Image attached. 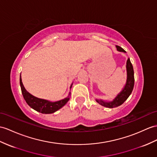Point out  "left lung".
Masks as SVG:
<instances>
[{
	"instance_id": "obj_1",
	"label": "left lung",
	"mask_w": 157,
	"mask_h": 157,
	"mask_svg": "<svg viewBox=\"0 0 157 157\" xmlns=\"http://www.w3.org/2000/svg\"><path fill=\"white\" fill-rule=\"evenodd\" d=\"M118 51L126 52L123 48H122L119 46H116ZM127 82L124 85L123 89L117 94V96L114 98L112 101H105L101 99H96V101L101 105L108 108H114L123 104L124 102L127 100L131 94L133 90L134 85H135V77H134V70L130 59L127 60Z\"/></svg>"
}]
</instances>
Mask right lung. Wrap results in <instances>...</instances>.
Returning <instances> with one entry per match:
<instances>
[{"label": "right lung", "instance_id": "obj_1", "mask_svg": "<svg viewBox=\"0 0 157 157\" xmlns=\"http://www.w3.org/2000/svg\"><path fill=\"white\" fill-rule=\"evenodd\" d=\"M20 85L21 88L22 94L23 95V97L26 103H27L30 107L33 109L34 110H35L37 112H39L43 114H51L57 111V110L62 108L63 106L67 104V102L69 101L70 99L69 95L71 93H69V94H68V96L67 98L55 102H52L48 100H45V99L39 98L34 97L33 94L29 93V92L25 89V88L22 82L21 75ZM72 85V83L71 84L70 89H71Z\"/></svg>", "mask_w": 157, "mask_h": 157}]
</instances>
